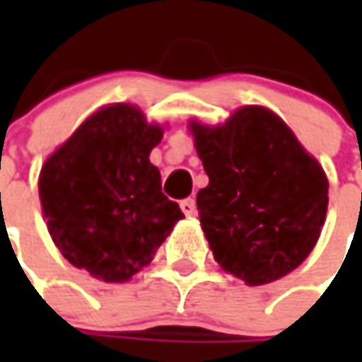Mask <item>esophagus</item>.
<instances>
[{
	"instance_id": "esophagus-1",
	"label": "esophagus",
	"mask_w": 362,
	"mask_h": 362,
	"mask_svg": "<svg viewBox=\"0 0 362 362\" xmlns=\"http://www.w3.org/2000/svg\"><path fill=\"white\" fill-rule=\"evenodd\" d=\"M179 205H181V211H183L185 216H195V199H193V197L183 199Z\"/></svg>"
}]
</instances>
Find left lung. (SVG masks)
I'll use <instances>...</instances> for the list:
<instances>
[{
	"mask_svg": "<svg viewBox=\"0 0 362 362\" xmlns=\"http://www.w3.org/2000/svg\"><path fill=\"white\" fill-rule=\"evenodd\" d=\"M191 132L209 177L197 211L217 264L250 286L300 266L327 217L322 167L262 106H243L216 129L191 122Z\"/></svg>",
	"mask_w": 362,
	"mask_h": 362,
	"instance_id": "left-lung-1",
	"label": "left lung"
}]
</instances>
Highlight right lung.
<instances>
[{"label": "right lung", "mask_w": 362, "mask_h": 362, "mask_svg": "<svg viewBox=\"0 0 362 362\" xmlns=\"http://www.w3.org/2000/svg\"><path fill=\"white\" fill-rule=\"evenodd\" d=\"M163 129L139 108L98 110L42 167L40 199L62 256L105 282H124L146 266L173 226L179 205L160 191L148 160Z\"/></svg>", "instance_id": "add662e5"}]
</instances>
